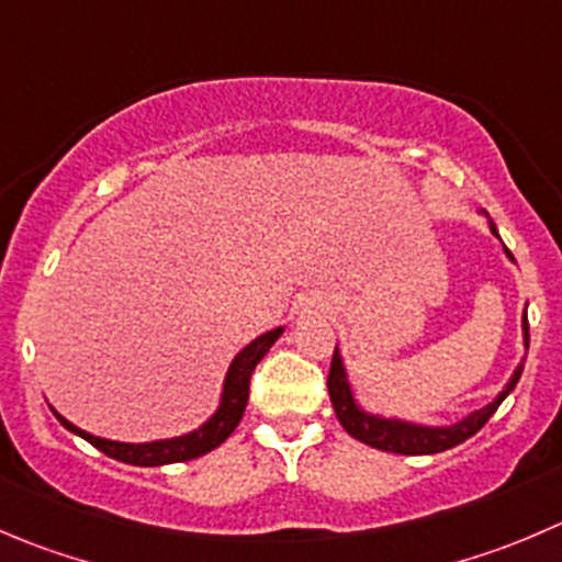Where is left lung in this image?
Here are the masks:
<instances>
[{"label": "left lung", "mask_w": 562, "mask_h": 562, "mask_svg": "<svg viewBox=\"0 0 562 562\" xmlns=\"http://www.w3.org/2000/svg\"><path fill=\"white\" fill-rule=\"evenodd\" d=\"M488 227H492L494 236L499 238L497 227H494L492 220H488ZM505 255L514 260V255H510L508 247H505ZM521 331H525V348H530V324H527V310H525V318H521ZM521 370H525V364H519V368L514 370V375H510V381L505 384V390L499 392L492 403H486V406L477 408V412L467 414L464 419H459V423H453V426H417V423H406V419H395V417H379V414H370L364 412V408H359L357 397H353L351 392V384H348L346 368H342V357L337 348L335 353H331V368H329V379H326V386H329L331 406H335L340 426L346 428L353 439H359V442L370 445V448L375 450H386V453L434 456L467 442L470 437H475V434L486 426L488 417L497 412L499 403L510 395L516 381L521 379Z\"/></svg>", "instance_id": "obj_1"}]
</instances>
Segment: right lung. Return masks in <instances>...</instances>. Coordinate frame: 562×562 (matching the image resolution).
Wrapping results in <instances>:
<instances>
[{"label":"right lung","instance_id":"obj_1","mask_svg":"<svg viewBox=\"0 0 562 562\" xmlns=\"http://www.w3.org/2000/svg\"><path fill=\"white\" fill-rule=\"evenodd\" d=\"M282 326L277 329L266 331V335L255 337L247 348L236 353V359L231 362L225 375V386H222V401L220 408L214 412V417H209L198 431H189L183 437L176 439H159V442H143V445H131V442H112V439H101V437H92V434L81 431L76 428L74 423L63 417V414L54 412V417L68 428L70 434L76 437L87 439L92 448L101 450L103 456L114 461H123V464H134V467H161V464H178V461H192L200 459V456L211 453L214 448H220L236 426L241 423L244 417V408H247L249 401V379H252V370L258 368L260 359L266 357L271 346L277 342V337L282 335Z\"/></svg>","mask_w":562,"mask_h":562}]
</instances>
